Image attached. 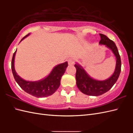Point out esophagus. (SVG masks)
<instances>
[{
    "label": "esophagus",
    "instance_id": "esophagus-1",
    "mask_svg": "<svg viewBox=\"0 0 133 133\" xmlns=\"http://www.w3.org/2000/svg\"><path fill=\"white\" fill-rule=\"evenodd\" d=\"M74 62H75V59L74 58H69V60H68V63L70 66H71V65H73L74 64Z\"/></svg>",
    "mask_w": 133,
    "mask_h": 133
}]
</instances>
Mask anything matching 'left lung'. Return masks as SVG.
Wrapping results in <instances>:
<instances>
[{"label":"left lung","instance_id":"obj_1","mask_svg":"<svg viewBox=\"0 0 133 133\" xmlns=\"http://www.w3.org/2000/svg\"><path fill=\"white\" fill-rule=\"evenodd\" d=\"M99 44L104 45L111 50L116 58V65L114 72L111 77L107 79L99 81L90 77L82 66L76 63L74 66L77 70L75 75L77 86L82 92L87 95L99 96L108 91L118 80L121 71V57L116 45L106 35L102 34H99Z\"/></svg>","mask_w":133,"mask_h":133}]
</instances>
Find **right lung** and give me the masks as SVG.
Segmentation results:
<instances>
[{
	"mask_svg": "<svg viewBox=\"0 0 133 133\" xmlns=\"http://www.w3.org/2000/svg\"><path fill=\"white\" fill-rule=\"evenodd\" d=\"M30 34H29L25 36L20 42ZM16 52V50L13 54L11 62V69L14 79L19 86L28 94L37 98L46 97L53 94L60 86L61 78L68 66L67 62L56 65L52 69L50 74L42 79L37 81H29L19 77L15 71L14 62Z\"/></svg>",
	"mask_w": 133,
	"mask_h": 133,
	"instance_id": "add662e5",
	"label": "right lung"
}]
</instances>
